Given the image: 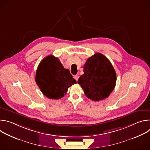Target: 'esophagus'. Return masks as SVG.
<instances>
[{"mask_svg":"<svg viewBox=\"0 0 150 150\" xmlns=\"http://www.w3.org/2000/svg\"><path fill=\"white\" fill-rule=\"evenodd\" d=\"M74 78H75V79H76V81H78V79H79V76H78V75H75V76H74Z\"/></svg>","mask_w":150,"mask_h":150,"instance_id":"obj_1","label":"esophagus"}]
</instances>
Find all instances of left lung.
<instances>
[{
    "label": "left lung",
    "instance_id": "8db88e82",
    "mask_svg": "<svg viewBox=\"0 0 150 150\" xmlns=\"http://www.w3.org/2000/svg\"><path fill=\"white\" fill-rule=\"evenodd\" d=\"M116 79L115 70L110 60L97 53L87 60L83 74L78 83L88 98L98 101L109 97L115 88Z\"/></svg>",
    "mask_w": 150,
    "mask_h": 150
}]
</instances>
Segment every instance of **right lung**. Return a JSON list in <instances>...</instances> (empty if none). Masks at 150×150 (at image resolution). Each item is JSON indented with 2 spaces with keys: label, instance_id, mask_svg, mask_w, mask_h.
Listing matches in <instances>:
<instances>
[{
  "label": "right lung",
  "instance_id": "obj_1",
  "mask_svg": "<svg viewBox=\"0 0 150 150\" xmlns=\"http://www.w3.org/2000/svg\"><path fill=\"white\" fill-rule=\"evenodd\" d=\"M35 82L41 91L50 99H59L68 88L76 83L68 69L63 68L57 57L49 55L42 59L37 68Z\"/></svg>",
  "mask_w": 150,
  "mask_h": 150
}]
</instances>
